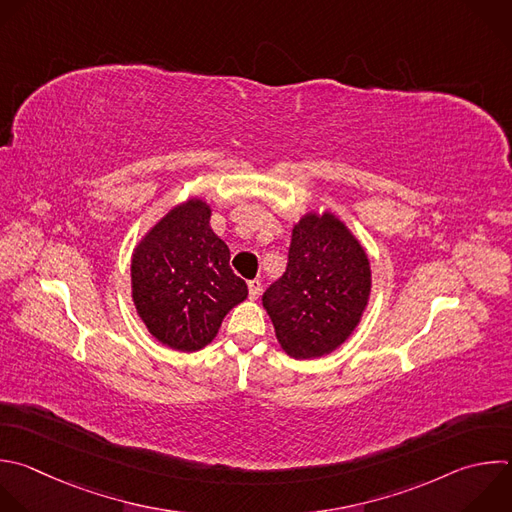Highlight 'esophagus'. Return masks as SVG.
Segmentation results:
<instances>
[{
	"label": "esophagus",
	"instance_id": "esophagus-1",
	"mask_svg": "<svg viewBox=\"0 0 512 512\" xmlns=\"http://www.w3.org/2000/svg\"><path fill=\"white\" fill-rule=\"evenodd\" d=\"M261 281L259 279H253V281H249V297L251 299H257L259 295H261Z\"/></svg>",
	"mask_w": 512,
	"mask_h": 512
}]
</instances>
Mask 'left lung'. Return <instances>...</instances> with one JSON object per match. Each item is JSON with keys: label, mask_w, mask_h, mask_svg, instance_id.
<instances>
[{"label": "left lung", "mask_w": 512, "mask_h": 512, "mask_svg": "<svg viewBox=\"0 0 512 512\" xmlns=\"http://www.w3.org/2000/svg\"><path fill=\"white\" fill-rule=\"evenodd\" d=\"M370 293L372 269L360 239L331 211H309L293 225L287 269L263 293V307L281 350L315 360L354 333Z\"/></svg>", "instance_id": "8db88e82"}]
</instances>
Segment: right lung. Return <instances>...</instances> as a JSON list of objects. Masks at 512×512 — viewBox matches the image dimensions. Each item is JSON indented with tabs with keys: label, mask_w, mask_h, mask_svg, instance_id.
I'll list each match as a JSON object with an SVG mask.
<instances>
[{
	"label": "right lung",
	"mask_w": 512,
	"mask_h": 512,
	"mask_svg": "<svg viewBox=\"0 0 512 512\" xmlns=\"http://www.w3.org/2000/svg\"><path fill=\"white\" fill-rule=\"evenodd\" d=\"M213 209L187 199L162 215L136 243L130 261L132 301L148 333L177 352H197L219 333L225 315L247 299L231 251L211 229Z\"/></svg>",
	"instance_id": "add662e5"
}]
</instances>
